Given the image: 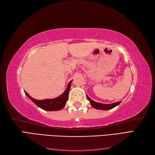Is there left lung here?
I'll use <instances>...</instances> for the list:
<instances>
[{
	"label": "left lung",
	"mask_w": 155,
	"mask_h": 155,
	"mask_svg": "<svg viewBox=\"0 0 155 155\" xmlns=\"http://www.w3.org/2000/svg\"><path fill=\"white\" fill-rule=\"evenodd\" d=\"M87 99L90 101V103L92 107L93 108H97V109H100V110H110L111 108H113L114 107H117V105H118L121 103L120 101H119L113 104H102V103H97V102L93 101L88 97L87 94Z\"/></svg>",
	"instance_id": "8db88e82"
}]
</instances>
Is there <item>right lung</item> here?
<instances>
[{"mask_svg": "<svg viewBox=\"0 0 155 155\" xmlns=\"http://www.w3.org/2000/svg\"><path fill=\"white\" fill-rule=\"evenodd\" d=\"M72 81L69 82L67 89L65 90L64 93L61 94V96L58 97L57 98H52V99H45V100H37L35 98H32L27 92H25L26 95L30 98V99L33 102V103L37 105L38 107L41 108L42 109L45 110H60L62 108H63L65 106L66 103L68 100L69 91L71 88Z\"/></svg>", "mask_w": 155, "mask_h": 155, "instance_id": "right-lung-1", "label": "right lung"}]
</instances>
